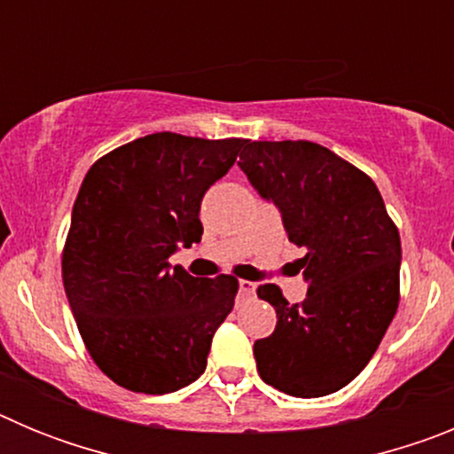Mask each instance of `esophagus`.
<instances>
[{"mask_svg":"<svg viewBox=\"0 0 454 454\" xmlns=\"http://www.w3.org/2000/svg\"><path fill=\"white\" fill-rule=\"evenodd\" d=\"M239 288H240V295H243V298H250V295H254L256 284L250 282V279H240Z\"/></svg>","mask_w":454,"mask_h":454,"instance_id":"1","label":"esophagus"}]
</instances>
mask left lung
<instances>
[{
	"label": "left lung",
	"instance_id": "8db88e82",
	"mask_svg": "<svg viewBox=\"0 0 454 454\" xmlns=\"http://www.w3.org/2000/svg\"><path fill=\"white\" fill-rule=\"evenodd\" d=\"M239 166L307 250L302 302L256 288L277 311L275 332L254 340L256 371L295 398L330 395L366 368L398 311V227L366 172L318 143L247 140Z\"/></svg>",
	"mask_w": 454,
	"mask_h": 454
}]
</instances>
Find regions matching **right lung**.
Listing matches in <instances>:
<instances>
[{"mask_svg": "<svg viewBox=\"0 0 454 454\" xmlns=\"http://www.w3.org/2000/svg\"><path fill=\"white\" fill-rule=\"evenodd\" d=\"M246 143L159 131L86 172L63 247V286L88 355L118 387L163 395L207 368L239 279L192 277L168 259L200 243L204 192Z\"/></svg>", "mask_w": 454, "mask_h": 454, "instance_id": "obj_1", "label": "right lung"}]
</instances>
